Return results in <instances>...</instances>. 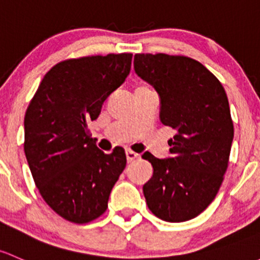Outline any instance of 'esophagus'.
<instances>
[{
    "label": "esophagus",
    "instance_id": "1",
    "mask_svg": "<svg viewBox=\"0 0 260 260\" xmlns=\"http://www.w3.org/2000/svg\"><path fill=\"white\" fill-rule=\"evenodd\" d=\"M125 157H127L128 162H132V160L137 159L138 154H137V153H135V152H132V151H129V149H128V151H125Z\"/></svg>",
    "mask_w": 260,
    "mask_h": 260
}]
</instances>
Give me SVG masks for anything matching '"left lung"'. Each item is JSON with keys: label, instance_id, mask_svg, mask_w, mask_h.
Listing matches in <instances>:
<instances>
[{"label": "left lung", "instance_id": "obj_1", "mask_svg": "<svg viewBox=\"0 0 260 260\" xmlns=\"http://www.w3.org/2000/svg\"><path fill=\"white\" fill-rule=\"evenodd\" d=\"M136 73L159 95V118L176 129L171 157H142L153 166L143 185L147 206L171 223L189 220L212 203L228 168L234 128L220 82L198 61L169 54H136Z\"/></svg>", "mask_w": 260, "mask_h": 260}]
</instances>
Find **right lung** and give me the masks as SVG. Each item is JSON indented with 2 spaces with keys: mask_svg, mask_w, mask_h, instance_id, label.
Here are the masks:
<instances>
[{
  "mask_svg": "<svg viewBox=\"0 0 260 260\" xmlns=\"http://www.w3.org/2000/svg\"><path fill=\"white\" fill-rule=\"evenodd\" d=\"M132 53L67 59L51 68L24 116V154L36 187L57 214L83 224L106 212L124 169L122 147L106 154L88 123L129 75Z\"/></svg>",
  "mask_w": 260,
  "mask_h": 260,
  "instance_id": "1",
  "label": "right lung"
}]
</instances>
